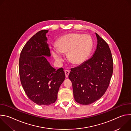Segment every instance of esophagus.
I'll return each instance as SVG.
<instances>
[{
	"instance_id": "esophagus-1",
	"label": "esophagus",
	"mask_w": 131,
	"mask_h": 131,
	"mask_svg": "<svg viewBox=\"0 0 131 131\" xmlns=\"http://www.w3.org/2000/svg\"><path fill=\"white\" fill-rule=\"evenodd\" d=\"M69 72H70V71H69V70H66L65 71V76H66V78H68V75H69Z\"/></svg>"
}]
</instances>
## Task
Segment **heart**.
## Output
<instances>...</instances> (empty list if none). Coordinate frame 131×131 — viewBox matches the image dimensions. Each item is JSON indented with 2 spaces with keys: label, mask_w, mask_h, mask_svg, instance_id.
Returning <instances> with one entry per match:
<instances>
[{
  "label": "heart",
  "mask_w": 131,
  "mask_h": 131,
  "mask_svg": "<svg viewBox=\"0 0 131 131\" xmlns=\"http://www.w3.org/2000/svg\"><path fill=\"white\" fill-rule=\"evenodd\" d=\"M93 47L92 37L88 35L71 33L62 36L58 41V47L53 46L51 51L56 61L60 63L68 52L69 61L75 65L84 63L89 58Z\"/></svg>",
  "instance_id": "b5f03b06"
}]
</instances>
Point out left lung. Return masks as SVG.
Here are the masks:
<instances>
[{"mask_svg":"<svg viewBox=\"0 0 131 131\" xmlns=\"http://www.w3.org/2000/svg\"><path fill=\"white\" fill-rule=\"evenodd\" d=\"M97 40L92 57L71 69L68 77L77 103L89 105L99 100L106 91L113 72V60L107 42L95 33Z\"/></svg>","mask_w":131,"mask_h":131,"instance_id":"1","label":"left lung"}]
</instances>
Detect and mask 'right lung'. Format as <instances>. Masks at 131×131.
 Masks as SVG:
<instances>
[{
	"instance_id": "add662e5",
	"label": "right lung",
	"mask_w": 131,
	"mask_h": 131,
	"mask_svg": "<svg viewBox=\"0 0 131 131\" xmlns=\"http://www.w3.org/2000/svg\"><path fill=\"white\" fill-rule=\"evenodd\" d=\"M42 30L24 46L19 60V74L28 97L39 105H49L57 101L60 86L65 79L63 68L56 70L46 57L51 53L46 34Z\"/></svg>"
}]
</instances>
